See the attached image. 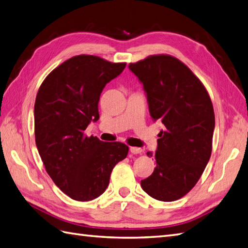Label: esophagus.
Segmentation results:
<instances>
[{
    "label": "esophagus",
    "mask_w": 248,
    "mask_h": 248,
    "mask_svg": "<svg viewBox=\"0 0 248 248\" xmlns=\"http://www.w3.org/2000/svg\"><path fill=\"white\" fill-rule=\"evenodd\" d=\"M129 150L132 155H139L142 153V148H140V147H130Z\"/></svg>",
    "instance_id": "obj_1"
}]
</instances>
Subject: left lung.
Segmentation results:
<instances>
[{
  "label": "left lung",
  "instance_id": "obj_1",
  "mask_svg": "<svg viewBox=\"0 0 248 248\" xmlns=\"http://www.w3.org/2000/svg\"><path fill=\"white\" fill-rule=\"evenodd\" d=\"M128 67L143 84L150 117L165 126L155 153H147L156 166L141 187L155 200L176 201L197 184L209 161L213 103L201 81L177 58L155 54Z\"/></svg>",
  "mask_w": 248,
  "mask_h": 248
}]
</instances>
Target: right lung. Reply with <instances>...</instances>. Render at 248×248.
I'll return each instance as SVG.
<instances>
[{"instance_id":"right-lung-1","label":"right lung","mask_w":248,"mask_h":248,"mask_svg":"<svg viewBox=\"0 0 248 248\" xmlns=\"http://www.w3.org/2000/svg\"><path fill=\"white\" fill-rule=\"evenodd\" d=\"M125 66L81 54L54 68L39 88L35 144L47 173L74 200L90 201L103 194L113 167L127 156V145L84 135L100 118L102 90Z\"/></svg>"}]
</instances>
